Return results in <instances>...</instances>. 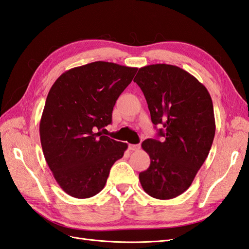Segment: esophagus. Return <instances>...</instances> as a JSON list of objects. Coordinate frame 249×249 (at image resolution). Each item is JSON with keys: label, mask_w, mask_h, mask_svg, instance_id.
<instances>
[{"label": "esophagus", "mask_w": 249, "mask_h": 249, "mask_svg": "<svg viewBox=\"0 0 249 249\" xmlns=\"http://www.w3.org/2000/svg\"><path fill=\"white\" fill-rule=\"evenodd\" d=\"M140 148V144H130L129 145V149L131 150V151H136V150H138Z\"/></svg>", "instance_id": "1"}]
</instances>
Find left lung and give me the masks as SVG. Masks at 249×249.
<instances>
[{
    "label": "left lung",
    "mask_w": 249,
    "mask_h": 249,
    "mask_svg": "<svg viewBox=\"0 0 249 249\" xmlns=\"http://www.w3.org/2000/svg\"><path fill=\"white\" fill-rule=\"evenodd\" d=\"M133 82L142 89L158 136L142 148L150 166L139 175L146 194L160 200L180 196L193 183L212 148L215 132L213 101L206 87L186 70L168 64L139 69Z\"/></svg>",
    "instance_id": "left-lung-1"
}]
</instances>
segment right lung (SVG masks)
<instances>
[{"label":"right lung","instance_id":"obj_1","mask_svg":"<svg viewBox=\"0 0 249 249\" xmlns=\"http://www.w3.org/2000/svg\"><path fill=\"white\" fill-rule=\"evenodd\" d=\"M138 68L92 62L62 73L48 92L40 122L42 149L55 181L78 199L104 188L110 168L127 144L101 130Z\"/></svg>","mask_w":249,"mask_h":249}]
</instances>
